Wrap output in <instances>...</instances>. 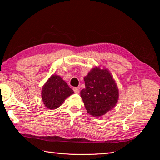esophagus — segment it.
<instances>
[{
  "instance_id": "esophagus-1",
  "label": "esophagus",
  "mask_w": 160,
  "mask_h": 160,
  "mask_svg": "<svg viewBox=\"0 0 160 160\" xmlns=\"http://www.w3.org/2000/svg\"><path fill=\"white\" fill-rule=\"evenodd\" d=\"M72 89H73V91H74L75 93H79V89H80L79 88H72Z\"/></svg>"
}]
</instances>
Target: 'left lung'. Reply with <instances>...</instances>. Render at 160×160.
<instances>
[{"instance_id":"obj_1","label":"left lung","mask_w":160,"mask_h":160,"mask_svg":"<svg viewBox=\"0 0 160 160\" xmlns=\"http://www.w3.org/2000/svg\"><path fill=\"white\" fill-rule=\"evenodd\" d=\"M85 88L81 91L88 113L99 117L114 108L119 98V89L107 69L95 67L84 77Z\"/></svg>"}]
</instances>
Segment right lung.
<instances>
[{
	"label": "right lung",
	"instance_id": "1",
	"mask_svg": "<svg viewBox=\"0 0 160 160\" xmlns=\"http://www.w3.org/2000/svg\"><path fill=\"white\" fill-rule=\"evenodd\" d=\"M73 93V90L60 76L53 75L43 85L41 97L45 107L49 109H55L60 107L65 100Z\"/></svg>",
	"mask_w": 160,
	"mask_h": 160
}]
</instances>
